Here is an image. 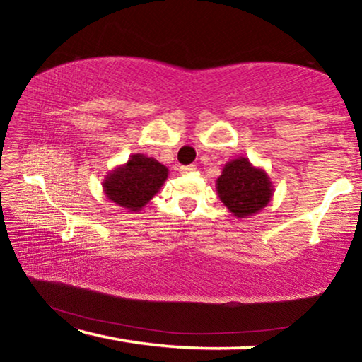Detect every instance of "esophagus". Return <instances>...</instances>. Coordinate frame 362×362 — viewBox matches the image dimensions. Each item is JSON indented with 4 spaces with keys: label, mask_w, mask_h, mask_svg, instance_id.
Returning a JSON list of instances; mask_svg holds the SVG:
<instances>
[{
    "label": "esophagus",
    "mask_w": 362,
    "mask_h": 362,
    "mask_svg": "<svg viewBox=\"0 0 362 362\" xmlns=\"http://www.w3.org/2000/svg\"><path fill=\"white\" fill-rule=\"evenodd\" d=\"M194 169H196L194 164H189V166H182L180 168V174H188V173H192V170H194Z\"/></svg>",
    "instance_id": "esophagus-1"
}]
</instances>
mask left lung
Segmentation results:
<instances>
[{
  "label": "left lung",
  "instance_id": "1",
  "mask_svg": "<svg viewBox=\"0 0 362 362\" xmlns=\"http://www.w3.org/2000/svg\"><path fill=\"white\" fill-rule=\"evenodd\" d=\"M217 194L236 218L259 214L273 198V183L265 169L255 168L249 158L231 159L216 182Z\"/></svg>",
  "mask_w": 362,
  "mask_h": 362
}]
</instances>
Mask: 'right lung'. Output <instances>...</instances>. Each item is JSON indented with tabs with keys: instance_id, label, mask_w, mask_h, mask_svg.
I'll return each instance as SVG.
<instances>
[{
	"instance_id": "add662e5",
	"label": "right lung",
	"mask_w": 362,
	"mask_h": 362,
	"mask_svg": "<svg viewBox=\"0 0 362 362\" xmlns=\"http://www.w3.org/2000/svg\"><path fill=\"white\" fill-rule=\"evenodd\" d=\"M169 169L155 158L131 155L127 163L116 166L102 182L103 193L127 212L142 211L168 179Z\"/></svg>"
}]
</instances>
